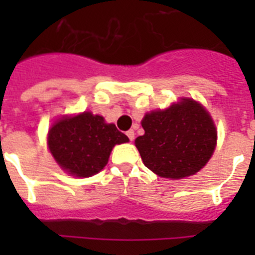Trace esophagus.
I'll use <instances>...</instances> for the list:
<instances>
[{"label":"esophagus","mask_w":255,"mask_h":255,"mask_svg":"<svg viewBox=\"0 0 255 255\" xmlns=\"http://www.w3.org/2000/svg\"><path fill=\"white\" fill-rule=\"evenodd\" d=\"M127 136H128V139L132 141V140L135 139V132L132 131V129H129V131H127Z\"/></svg>","instance_id":"obj_1"}]
</instances>
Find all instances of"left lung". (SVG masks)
<instances>
[{
  "mask_svg": "<svg viewBox=\"0 0 255 255\" xmlns=\"http://www.w3.org/2000/svg\"><path fill=\"white\" fill-rule=\"evenodd\" d=\"M135 140L144 165L161 177L182 178L201 169L213 155L217 131L201 104L182 99L144 116Z\"/></svg>",
  "mask_w": 255,
  "mask_h": 255,
  "instance_id": "left-lung-1",
  "label": "left lung"
}]
</instances>
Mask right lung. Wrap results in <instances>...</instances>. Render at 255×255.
<instances>
[{
  "label": "right lung",
  "instance_id": "obj_1",
  "mask_svg": "<svg viewBox=\"0 0 255 255\" xmlns=\"http://www.w3.org/2000/svg\"><path fill=\"white\" fill-rule=\"evenodd\" d=\"M127 141V136L115 124L104 123L102 116L91 112L58 120L47 139L57 163L78 177L100 172L108 163L112 148Z\"/></svg>",
  "mask_w": 255,
  "mask_h": 255
}]
</instances>
